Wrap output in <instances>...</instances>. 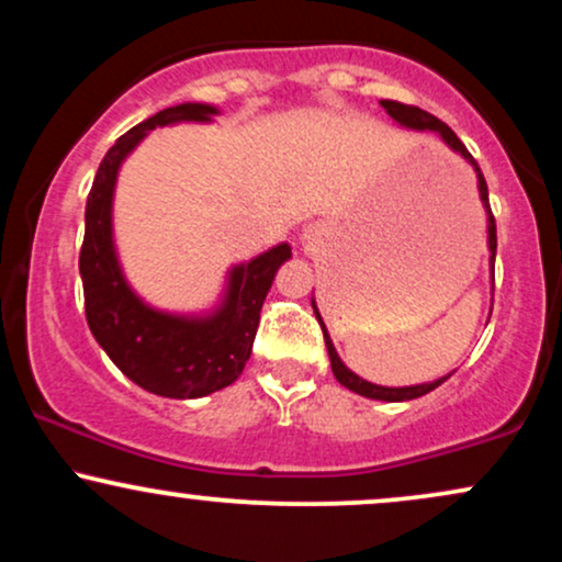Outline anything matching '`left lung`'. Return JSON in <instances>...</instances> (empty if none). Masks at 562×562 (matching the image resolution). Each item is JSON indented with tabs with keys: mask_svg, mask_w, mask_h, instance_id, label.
I'll return each instance as SVG.
<instances>
[{
	"mask_svg": "<svg viewBox=\"0 0 562 562\" xmlns=\"http://www.w3.org/2000/svg\"><path fill=\"white\" fill-rule=\"evenodd\" d=\"M380 105L385 108V113L391 115L393 121H396L398 126L404 128H412V132H434L436 137L443 139V145L451 147V150L457 153V156H462L468 160L470 166H473L475 171V179H479V192H481V203L483 209H486V235H488V263H492V272H494V256H496V224H494V216H492V205H488V187H486V179H483V173L479 169V164H475V158L470 156L468 147L462 145L460 137H457L451 128L443 124V121H438L436 115L420 111V108L415 105H404V102H396V100H380ZM312 306H314V314H317L319 325H322V333H325V346H327V353H330V367H333V375L338 380L340 385H346L348 391L359 393V396H367V398H378V402H409V398H420L425 393H430L438 385L443 383L449 375L438 378V380H430V383H420V385H404V389H389V385H375L370 383V380L359 378L357 372H351L348 367L340 362L338 351H335L333 340H330V333H327L325 322L319 317V308L317 303L312 299Z\"/></svg>",
	"mask_w": 562,
	"mask_h": 562,
	"instance_id": "left-lung-1",
	"label": "left lung"
}]
</instances>
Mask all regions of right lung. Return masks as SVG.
Instances as JSON below:
<instances>
[{
	"label": "right lung",
	"mask_w": 562,
	"mask_h": 562,
	"mask_svg": "<svg viewBox=\"0 0 562 562\" xmlns=\"http://www.w3.org/2000/svg\"><path fill=\"white\" fill-rule=\"evenodd\" d=\"M218 108L182 102L166 108L134 128L105 153L87 198V229L79 256L83 308L89 330L102 351L139 389L166 398H200L227 389L250 359L261 306L277 269L290 259L280 243L227 272L222 301L203 314L160 312L142 301L121 269L113 237V195L128 153L153 128L171 124H211Z\"/></svg>",
	"instance_id": "right-lung-1"
}]
</instances>
